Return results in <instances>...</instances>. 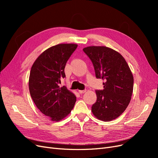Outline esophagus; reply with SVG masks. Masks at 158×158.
Listing matches in <instances>:
<instances>
[{
  "label": "esophagus",
  "mask_w": 158,
  "mask_h": 158,
  "mask_svg": "<svg viewBox=\"0 0 158 158\" xmlns=\"http://www.w3.org/2000/svg\"><path fill=\"white\" fill-rule=\"evenodd\" d=\"M85 92H86V90H85V89H84V90H78V92H79V94H84V93H85Z\"/></svg>",
  "instance_id": "esophagus-1"
}]
</instances>
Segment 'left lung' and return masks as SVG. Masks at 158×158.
<instances>
[{
	"label": "left lung",
	"instance_id": "obj_1",
	"mask_svg": "<svg viewBox=\"0 0 158 158\" xmlns=\"http://www.w3.org/2000/svg\"><path fill=\"white\" fill-rule=\"evenodd\" d=\"M84 52L92 61L95 77L105 81L103 89L96 90L93 114L99 120L110 121L125 111L131 102L134 78L130 68L118 52L104 46L85 47Z\"/></svg>",
	"mask_w": 158,
	"mask_h": 158
}]
</instances>
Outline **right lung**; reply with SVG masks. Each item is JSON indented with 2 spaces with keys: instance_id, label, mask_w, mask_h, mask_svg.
Wrapping results in <instances>:
<instances>
[{
  "instance_id": "add662e5",
  "label": "right lung",
  "mask_w": 158,
  "mask_h": 158,
  "mask_svg": "<svg viewBox=\"0 0 158 158\" xmlns=\"http://www.w3.org/2000/svg\"><path fill=\"white\" fill-rule=\"evenodd\" d=\"M76 44H59L45 50L31 69L29 89L33 102L51 121L64 118L73 109L76 98L66 87L60 88L65 77L66 62L77 48Z\"/></svg>"
}]
</instances>
